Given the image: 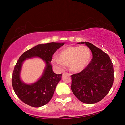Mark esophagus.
Wrapping results in <instances>:
<instances>
[{
  "instance_id": "esophagus-1",
  "label": "esophagus",
  "mask_w": 125,
  "mask_h": 125,
  "mask_svg": "<svg viewBox=\"0 0 125 125\" xmlns=\"http://www.w3.org/2000/svg\"><path fill=\"white\" fill-rule=\"evenodd\" d=\"M70 75H71V74H69V73H68L67 72L63 73V76H70Z\"/></svg>"
}]
</instances>
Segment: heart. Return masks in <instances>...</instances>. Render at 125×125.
<instances>
[{
    "label": "heart",
    "mask_w": 125,
    "mask_h": 125,
    "mask_svg": "<svg viewBox=\"0 0 125 125\" xmlns=\"http://www.w3.org/2000/svg\"><path fill=\"white\" fill-rule=\"evenodd\" d=\"M90 58L91 52L86 46L68 47L59 53V57L53 58L52 61L60 69H64L69 64L72 71L79 72L88 66Z\"/></svg>",
    "instance_id": "1"
}]
</instances>
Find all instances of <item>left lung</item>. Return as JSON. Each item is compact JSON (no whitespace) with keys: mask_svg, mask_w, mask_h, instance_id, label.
I'll use <instances>...</instances> for the list:
<instances>
[{"mask_svg":"<svg viewBox=\"0 0 125 125\" xmlns=\"http://www.w3.org/2000/svg\"><path fill=\"white\" fill-rule=\"evenodd\" d=\"M78 44H86L93 57L85 69L72 75V91L83 103H97L107 94L112 87L113 65L109 56L93 44L86 42Z\"/></svg>","mask_w":125,"mask_h":125,"instance_id":"left-lung-1","label":"left lung"}]
</instances>
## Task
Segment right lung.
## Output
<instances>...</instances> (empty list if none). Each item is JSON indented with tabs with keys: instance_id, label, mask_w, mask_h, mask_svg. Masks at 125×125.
Wrapping results in <instances>:
<instances>
[{
	"instance_id": "right-lung-1",
	"label": "right lung",
	"mask_w": 125,
	"mask_h": 125,
	"mask_svg": "<svg viewBox=\"0 0 125 125\" xmlns=\"http://www.w3.org/2000/svg\"><path fill=\"white\" fill-rule=\"evenodd\" d=\"M64 44L53 42L38 44L27 51L19 57L13 70L12 83L17 96L25 104L32 107H39L48 103L52 98L62 74L54 73L51 61L53 54ZM35 57L44 61L46 66L43 73L35 83H25L20 77L22 66L25 60Z\"/></svg>"
}]
</instances>
